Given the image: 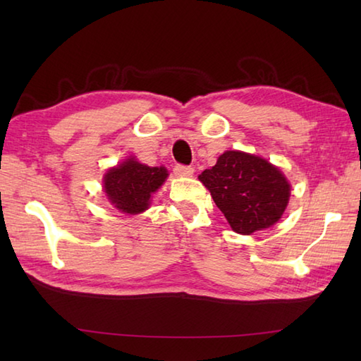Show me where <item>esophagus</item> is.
<instances>
[{
  "label": "esophagus",
  "instance_id": "obj_1",
  "mask_svg": "<svg viewBox=\"0 0 361 361\" xmlns=\"http://www.w3.org/2000/svg\"><path fill=\"white\" fill-rule=\"evenodd\" d=\"M175 173H176V175H181V176H192L194 167L183 166V164H176V166H175Z\"/></svg>",
  "mask_w": 361,
  "mask_h": 361
}]
</instances>
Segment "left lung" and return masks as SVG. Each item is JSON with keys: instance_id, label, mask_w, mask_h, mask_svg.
<instances>
[{"instance_id": "8db88e82", "label": "left lung", "mask_w": 361, "mask_h": 361, "mask_svg": "<svg viewBox=\"0 0 361 361\" xmlns=\"http://www.w3.org/2000/svg\"><path fill=\"white\" fill-rule=\"evenodd\" d=\"M198 180L239 234L273 226L288 204L290 183L281 169L245 152L226 150Z\"/></svg>"}]
</instances>
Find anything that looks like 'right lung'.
Instances as JSON below:
<instances>
[{
	"label": "right lung",
	"mask_w": 361,
	"mask_h": 361,
	"mask_svg": "<svg viewBox=\"0 0 361 361\" xmlns=\"http://www.w3.org/2000/svg\"><path fill=\"white\" fill-rule=\"evenodd\" d=\"M166 167H150L135 158L122 161L104 175V192L114 208L124 214H141L149 208L150 197L167 178Z\"/></svg>",
	"instance_id": "right-lung-1"
}]
</instances>
